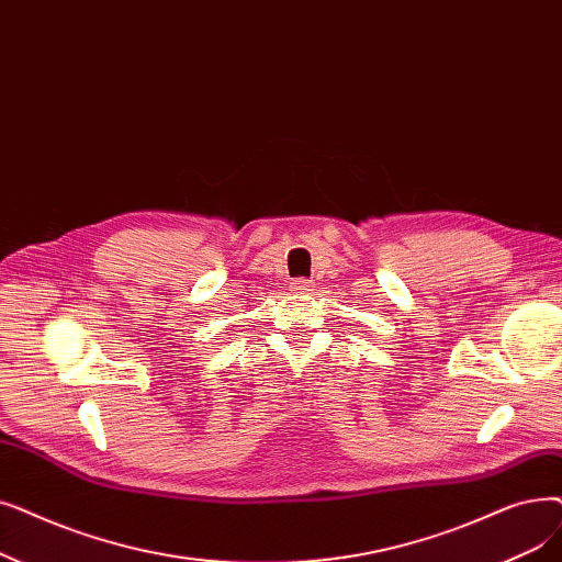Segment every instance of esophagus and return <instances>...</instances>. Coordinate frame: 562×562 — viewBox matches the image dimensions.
Segmentation results:
<instances>
[{"label":"esophagus","mask_w":562,"mask_h":562,"mask_svg":"<svg viewBox=\"0 0 562 562\" xmlns=\"http://www.w3.org/2000/svg\"><path fill=\"white\" fill-rule=\"evenodd\" d=\"M289 286L294 289V291H299V294H305V291H310V289H312V280L296 278V280H291V282H289Z\"/></svg>","instance_id":"esophagus-1"}]
</instances>
